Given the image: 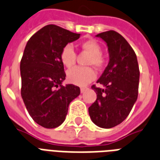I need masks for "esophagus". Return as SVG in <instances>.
Segmentation results:
<instances>
[{
    "instance_id": "esophagus-1",
    "label": "esophagus",
    "mask_w": 160,
    "mask_h": 160,
    "mask_svg": "<svg viewBox=\"0 0 160 160\" xmlns=\"http://www.w3.org/2000/svg\"><path fill=\"white\" fill-rule=\"evenodd\" d=\"M85 90H86L85 87H81V88H80V92H81V93H84Z\"/></svg>"
}]
</instances>
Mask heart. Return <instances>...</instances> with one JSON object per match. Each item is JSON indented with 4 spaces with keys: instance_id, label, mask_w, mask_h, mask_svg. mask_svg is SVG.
<instances>
[{
    "instance_id": "1",
    "label": "heart",
    "mask_w": 160,
    "mask_h": 160,
    "mask_svg": "<svg viewBox=\"0 0 160 160\" xmlns=\"http://www.w3.org/2000/svg\"><path fill=\"white\" fill-rule=\"evenodd\" d=\"M80 48L90 53L88 64L97 69L104 65L105 60L102 56V48L95 40H86L80 43ZM76 53L70 44L65 45L60 53V60L66 68H71L75 64ZM96 77V73L90 67H75L67 72V80L75 85H85Z\"/></svg>"
}]
</instances>
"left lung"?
Listing matches in <instances>:
<instances>
[{
    "instance_id": "1",
    "label": "left lung",
    "mask_w": 160,
    "mask_h": 160,
    "mask_svg": "<svg viewBox=\"0 0 160 160\" xmlns=\"http://www.w3.org/2000/svg\"><path fill=\"white\" fill-rule=\"evenodd\" d=\"M96 37L107 43L109 63L97 80L104 88L92 85L96 100L89 115L96 126L111 128L122 122L138 99L139 68L136 53L121 34L112 30Z\"/></svg>"
}]
</instances>
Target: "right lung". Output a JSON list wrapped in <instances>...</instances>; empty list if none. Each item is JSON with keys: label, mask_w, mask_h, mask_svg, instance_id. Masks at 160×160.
Wrapping results in <instances>:
<instances>
[{"label": "right lung", "mask_w": 160, "mask_h": 160, "mask_svg": "<svg viewBox=\"0 0 160 160\" xmlns=\"http://www.w3.org/2000/svg\"><path fill=\"white\" fill-rule=\"evenodd\" d=\"M80 36L51 24L27 42L20 64L21 95L29 115L43 128L60 126L69 103L80 94L76 85H62L66 75L60 60L62 48Z\"/></svg>", "instance_id": "right-lung-1"}]
</instances>
